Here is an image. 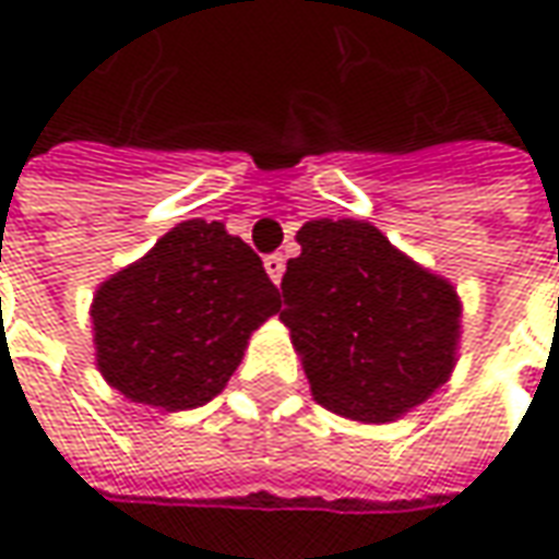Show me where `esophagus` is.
Instances as JSON below:
<instances>
[{
  "mask_svg": "<svg viewBox=\"0 0 559 559\" xmlns=\"http://www.w3.org/2000/svg\"><path fill=\"white\" fill-rule=\"evenodd\" d=\"M264 271L273 280V286H280V280H283V273H286V258L283 254H267L264 258Z\"/></svg>",
  "mask_w": 559,
  "mask_h": 559,
  "instance_id": "esophagus-1",
  "label": "esophagus"
}]
</instances>
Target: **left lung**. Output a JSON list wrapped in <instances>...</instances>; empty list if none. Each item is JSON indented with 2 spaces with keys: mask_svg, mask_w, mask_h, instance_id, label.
I'll return each instance as SVG.
<instances>
[{
  "mask_svg": "<svg viewBox=\"0 0 559 559\" xmlns=\"http://www.w3.org/2000/svg\"><path fill=\"white\" fill-rule=\"evenodd\" d=\"M283 310L313 400L341 418L388 425L443 388L462 338L455 286L412 261L369 221L298 230Z\"/></svg>",
  "mask_w": 559,
  "mask_h": 559,
  "instance_id": "8db88e82",
  "label": "left lung"
}]
</instances>
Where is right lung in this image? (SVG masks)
I'll list each match as a JSON object with an SVG mask.
<instances>
[{
	"mask_svg": "<svg viewBox=\"0 0 559 559\" xmlns=\"http://www.w3.org/2000/svg\"><path fill=\"white\" fill-rule=\"evenodd\" d=\"M276 310L280 292L239 236L221 221H183L97 286V369L131 403L197 409L227 388Z\"/></svg>",
	"mask_w": 559,
	"mask_h": 559,
	"instance_id": "right-lung-1",
	"label": "right lung"
}]
</instances>
